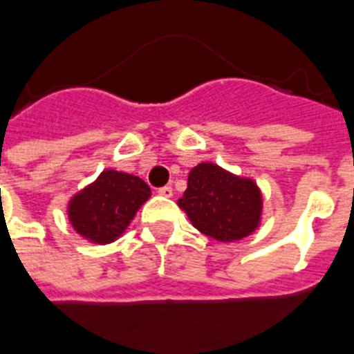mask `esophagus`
<instances>
[{"instance_id":"1","label":"esophagus","mask_w":354,"mask_h":354,"mask_svg":"<svg viewBox=\"0 0 354 354\" xmlns=\"http://www.w3.org/2000/svg\"><path fill=\"white\" fill-rule=\"evenodd\" d=\"M158 196L171 197L174 196V188L171 186H162V188H158Z\"/></svg>"}]
</instances>
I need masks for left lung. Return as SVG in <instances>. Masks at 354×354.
Wrapping results in <instances>:
<instances>
[{"label": "left lung", "mask_w": 354, "mask_h": 354, "mask_svg": "<svg viewBox=\"0 0 354 354\" xmlns=\"http://www.w3.org/2000/svg\"><path fill=\"white\" fill-rule=\"evenodd\" d=\"M177 203L197 231L218 242L249 236L259 227L262 212V196L253 180L210 162L192 169L188 188Z\"/></svg>", "instance_id": "left-lung-1"}]
</instances>
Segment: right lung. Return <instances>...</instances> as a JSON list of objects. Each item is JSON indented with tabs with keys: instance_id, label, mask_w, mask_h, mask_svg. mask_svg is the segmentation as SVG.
<instances>
[{
	"instance_id": "right-lung-1",
	"label": "right lung",
	"mask_w": 354,
	"mask_h": 354,
	"mask_svg": "<svg viewBox=\"0 0 354 354\" xmlns=\"http://www.w3.org/2000/svg\"><path fill=\"white\" fill-rule=\"evenodd\" d=\"M149 196V186L140 177L106 169L73 197L68 216L81 236L90 242L109 243L127 229Z\"/></svg>"
}]
</instances>
